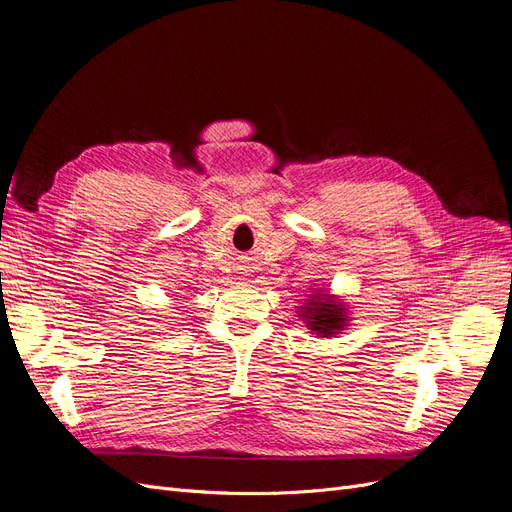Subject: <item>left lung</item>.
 <instances>
[{
    "instance_id": "8db88e82",
    "label": "left lung",
    "mask_w": 512,
    "mask_h": 512,
    "mask_svg": "<svg viewBox=\"0 0 512 512\" xmlns=\"http://www.w3.org/2000/svg\"><path fill=\"white\" fill-rule=\"evenodd\" d=\"M303 318L309 322L307 327L316 331L320 337H329L342 331L346 322L344 307L331 301L329 294H318L312 303H307V307H303Z\"/></svg>"
}]
</instances>
